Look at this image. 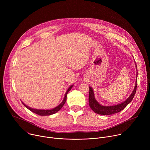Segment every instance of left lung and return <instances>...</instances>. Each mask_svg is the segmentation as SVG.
<instances>
[{"mask_svg": "<svg viewBox=\"0 0 150 150\" xmlns=\"http://www.w3.org/2000/svg\"><path fill=\"white\" fill-rule=\"evenodd\" d=\"M137 67V65H136ZM138 75V72L137 74V76ZM137 78L136 79V83L133 92L132 94L129 97L127 100H126L124 102L121 104H119L115 105L112 106H104L100 104L95 99L94 92L91 87H89L90 92H89V105L91 109L96 113L98 115H113L117 113L120 112L123 109H124L129 104V103L132 100L133 98L135 96V94L137 91Z\"/></svg>", "mask_w": 150, "mask_h": 150, "instance_id": "8db88e82", "label": "left lung"}]
</instances>
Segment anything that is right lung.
I'll use <instances>...</instances> for the list:
<instances>
[{"mask_svg":"<svg viewBox=\"0 0 150 150\" xmlns=\"http://www.w3.org/2000/svg\"><path fill=\"white\" fill-rule=\"evenodd\" d=\"M73 87V85H71V86L68 89L65 95V97H64V99L63 100V101L58 105L57 106L56 108L53 109H51V110H38V109H33V108H30V107L26 105L24 103H23V104H24V105L25 107H26V108L29 109L30 111H31L32 112L37 114V115H40V116H49V115H53V114H54L56 113H57L58 111H59L63 107V105L65 104L66 101H67V94L68 93V92L71 90V89L72 88V87Z\"/></svg>","mask_w":150,"mask_h":150,"instance_id":"1","label":"right lung"}]
</instances>
